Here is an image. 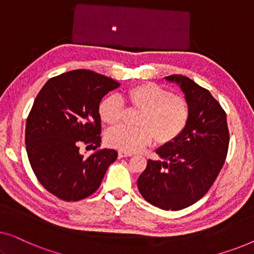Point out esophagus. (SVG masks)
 <instances>
[{
	"label": "esophagus",
	"instance_id": "obj_1",
	"mask_svg": "<svg viewBox=\"0 0 254 254\" xmlns=\"http://www.w3.org/2000/svg\"><path fill=\"white\" fill-rule=\"evenodd\" d=\"M118 156H119V158H124V157H130L131 154H128V152H125V151H119L118 152Z\"/></svg>",
	"mask_w": 254,
	"mask_h": 254
}]
</instances>
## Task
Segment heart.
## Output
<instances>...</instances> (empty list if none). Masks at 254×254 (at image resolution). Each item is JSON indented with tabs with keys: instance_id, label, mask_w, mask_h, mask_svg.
Segmentation results:
<instances>
[{
	"instance_id": "obj_1",
	"label": "heart",
	"mask_w": 254,
	"mask_h": 254,
	"mask_svg": "<svg viewBox=\"0 0 254 254\" xmlns=\"http://www.w3.org/2000/svg\"><path fill=\"white\" fill-rule=\"evenodd\" d=\"M130 107L140 111L135 119L136 127H118L106 134V143L120 151H140L156 141L166 144L175 141L185 129L190 119V106L182 96L155 83H142L125 92ZM124 103L116 96L104 98L98 113L103 123L117 126L124 117Z\"/></svg>"
}]
</instances>
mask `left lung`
<instances>
[{
    "instance_id": "obj_1",
    "label": "left lung",
    "mask_w": 254,
    "mask_h": 254,
    "mask_svg": "<svg viewBox=\"0 0 254 254\" xmlns=\"http://www.w3.org/2000/svg\"><path fill=\"white\" fill-rule=\"evenodd\" d=\"M179 85L190 106L185 129L156 150L137 179L145 201L164 210H180L199 201L217 178L229 147L227 114L207 89L183 75L166 76Z\"/></svg>"
}]
</instances>
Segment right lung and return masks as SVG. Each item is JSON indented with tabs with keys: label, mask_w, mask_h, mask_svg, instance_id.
I'll list each match as a JSON object with an SVG mask.
<instances>
[{
	"label": "right lung",
	"mask_w": 254,
	"mask_h": 254,
	"mask_svg": "<svg viewBox=\"0 0 254 254\" xmlns=\"http://www.w3.org/2000/svg\"><path fill=\"white\" fill-rule=\"evenodd\" d=\"M119 85L78 69L48 79L34 99L25 127L27 157L41 185L59 199L91 195L117 159L113 149H98L86 157L79 145L100 147V100Z\"/></svg>",
	"instance_id": "obj_1"
}]
</instances>
